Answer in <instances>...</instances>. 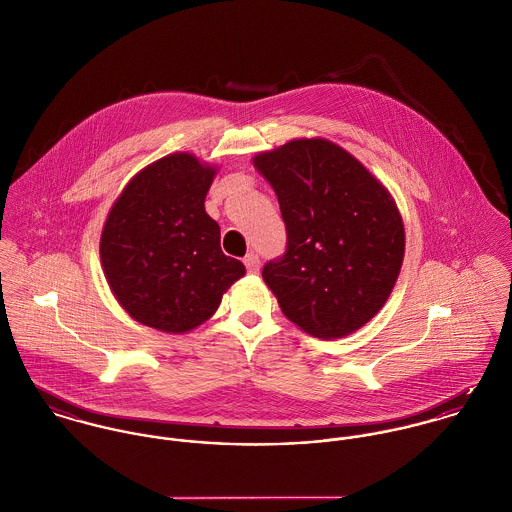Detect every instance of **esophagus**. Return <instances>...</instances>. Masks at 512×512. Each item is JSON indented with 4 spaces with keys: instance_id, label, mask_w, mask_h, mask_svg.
I'll return each instance as SVG.
<instances>
[{
    "instance_id": "esophagus-1",
    "label": "esophagus",
    "mask_w": 512,
    "mask_h": 512,
    "mask_svg": "<svg viewBox=\"0 0 512 512\" xmlns=\"http://www.w3.org/2000/svg\"><path fill=\"white\" fill-rule=\"evenodd\" d=\"M243 263H245V269H247V273H251V275H255V273H259V267H261V261H259V257H257V253H247V257L243 259Z\"/></svg>"
}]
</instances>
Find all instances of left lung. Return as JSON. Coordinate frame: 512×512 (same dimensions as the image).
I'll list each match as a JSON object with an SVG mask.
<instances>
[{
	"label": "left lung",
	"mask_w": 512,
	"mask_h": 512,
	"mask_svg": "<svg viewBox=\"0 0 512 512\" xmlns=\"http://www.w3.org/2000/svg\"><path fill=\"white\" fill-rule=\"evenodd\" d=\"M273 186L286 251L263 267L284 316L314 338H343L387 302L404 257V226L389 190L326 139L259 153Z\"/></svg>",
	"instance_id": "8db88e82"
}]
</instances>
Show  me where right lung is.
<instances>
[{
	"label": "right lung",
	"mask_w": 512,
	"mask_h": 512,
	"mask_svg": "<svg viewBox=\"0 0 512 512\" xmlns=\"http://www.w3.org/2000/svg\"><path fill=\"white\" fill-rule=\"evenodd\" d=\"M216 167L172 153L137 172L102 229L104 275L123 310L143 326L184 334L206 322L245 275L224 255L204 200Z\"/></svg>",
	"instance_id": "obj_1"
}]
</instances>
